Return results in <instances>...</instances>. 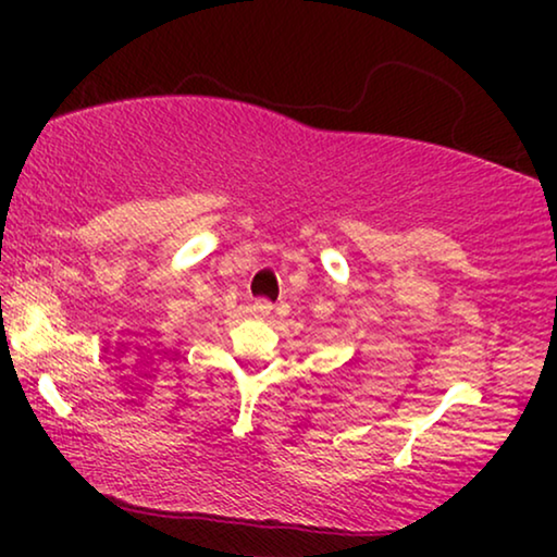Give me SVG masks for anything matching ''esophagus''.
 <instances>
[{
    "label": "esophagus",
    "instance_id": "1",
    "mask_svg": "<svg viewBox=\"0 0 557 557\" xmlns=\"http://www.w3.org/2000/svg\"><path fill=\"white\" fill-rule=\"evenodd\" d=\"M271 304L269 301H265V299H258L256 304H253V307H250V311H253V314L258 317V319H269L271 317Z\"/></svg>",
    "mask_w": 557,
    "mask_h": 557
}]
</instances>
